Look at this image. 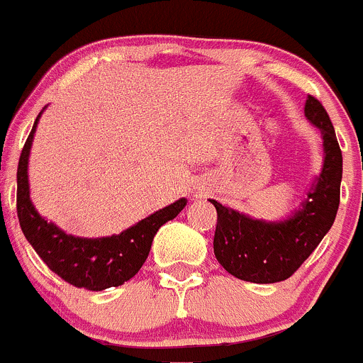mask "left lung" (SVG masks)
<instances>
[{"label": "left lung", "instance_id": "1", "mask_svg": "<svg viewBox=\"0 0 363 363\" xmlns=\"http://www.w3.org/2000/svg\"><path fill=\"white\" fill-rule=\"evenodd\" d=\"M304 113L323 136V169L302 209L285 222H262L222 206L216 208L215 257L242 281L278 283L290 278L330 230L339 208L342 154L334 125L318 99L308 96Z\"/></svg>", "mask_w": 363, "mask_h": 363}]
</instances>
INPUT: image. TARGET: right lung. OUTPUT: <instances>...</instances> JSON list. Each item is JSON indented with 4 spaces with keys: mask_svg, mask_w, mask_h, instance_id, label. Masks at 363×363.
<instances>
[{
    "mask_svg": "<svg viewBox=\"0 0 363 363\" xmlns=\"http://www.w3.org/2000/svg\"><path fill=\"white\" fill-rule=\"evenodd\" d=\"M38 118L26 140L17 167V216L22 233L48 269L69 285L92 292L124 285L147 260L159 227L173 220L185 208L186 199L159 209L118 236L85 239L62 233L42 218L29 199L28 159Z\"/></svg>",
    "mask_w": 363,
    "mask_h": 363,
    "instance_id": "add662e5",
    "label": "right lung"
}]
</instances>
